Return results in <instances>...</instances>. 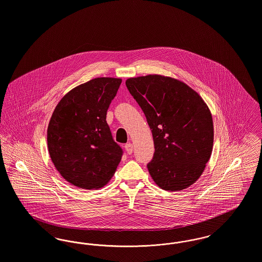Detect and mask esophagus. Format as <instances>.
<instances>
[{
  "label": "esophagus",
  "mask_w": 262,
  "mask_h": 262,
  "mask_svg": "<svg viewBox=\"0 0 262 262\" xmlns=\"http://www.w3.org/2000/svg\"><path fill=\"white\" fill-rule=\"evenodd\" d=\"M125 151L127 152V154H132L133 153V151H134V145H133V143H130V142H128V143H126L125 145Z\"/></svg>",
  "instance_id": "34e87169"
}]
</instances>
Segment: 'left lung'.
<instances>
[{"mask_svg": "<svg viewBox=\"0 0 262 262\" xmlns=\"http://www.w3.org/2000/svg\"><path fill=\"white\" fill-rule=\"evenodd\" d=\"M125 85L144 113L154 155L149 174L165 190H182L194 184L211 156V113L186 83L159 75L132 77Z\"/></svg>", "mask_w": 262, "mask_h": 262, "instance_id": "1", "label": "left lung"}]
</instances>
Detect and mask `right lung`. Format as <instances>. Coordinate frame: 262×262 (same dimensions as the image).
<instances>
[{
  "mask_svg": "<svg viewBox=\"0 0 262 262\" xmlns=\"http://www.w3.org/2000/svg\"><path fill=\"white\" fill-rule=\"evenodd\" d=\"M121 78L98 77L67 93L55 108L47 130L52 162L75 187L99 188L115 174L123 156L106 121Z\"/></svg>",
  "mask_w": 262,
  "mask_h": 262,
  "instance_id": "obj_1",
  "label": "right lung"
}]
</instances>
